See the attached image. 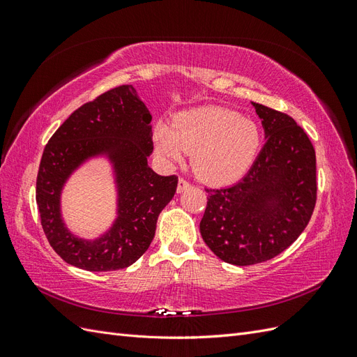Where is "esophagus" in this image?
<instances>
[{"label":"esophagus","instance_id":"34e87169","mask_svg":"<svg viewBox=\"0 0 357 357\" xmlns=\"http://www.w3.org/2000/svg\"><path fill=\"white\" fill-rule=\"evenodd\" d=\"M188 188H190V183L186 180V178H178V186H177V192L178 193H181V192H185Z\"/></svg>","mask_w":357,"mask_h":357}]
</instances>
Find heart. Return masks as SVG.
Segmentation results:
<instances>
[{"instance_id": "heart-1", "label": "heart", "mask_w": 357, "mask_h": 357, "mask_svg": "<svg viewBox=\"0 0 357 357\" xmlns=\"http://www.w3.org/2000/svg\"><path fill=\"white\" fill-rule=\"evenodd\" d=\"M153 138L156 152L168 160H181L183 153H192L193 169L208 183L240 177L261 144L255 122L220 107L181 113L172 126L158 125Z\"/></svg>"}]
</instances>
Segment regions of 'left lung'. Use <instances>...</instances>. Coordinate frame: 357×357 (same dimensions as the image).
Returning a JSON list of instances; mask_svg holds the SVG:
<instances>
[{
    "label": "left lung",
    "instance_id": "left-lung-1",
    "mask_svg": "<svg viewBox=\"0 0 357 357\" xmlns=\"http://www.w3.org/2000/svg\"><path fill=\"white\" fill-rule=\"evenodd\" d=\"M266 143L247 174L208 193L199 231L210 250L238 266L275 257L305 229L316 207V152L289 114L253 102Z\"/></svg>",
    "mask_w": 357,
    "mask_h": 357
}]
</instances>
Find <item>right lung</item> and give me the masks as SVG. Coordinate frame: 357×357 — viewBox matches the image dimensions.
<instances>
[{
  "instance_id": "obj_1",
  "label": "right lung",
  "mask_w": 357,
  "mask_h": 357,
  "mask_svg": "<svg viewBox=\"0 0 357 357\" xmlns=\"http://www.w3.org/2000/svg\"><path fill=\"white\" fill-rule=\"evenodd\" d=\"M152 114L132 84H122L75 110L43 152L36 199L43 231L63 261L86 271H116L132 265L152 243L160 211L172 199L177 176L149 167L153 152ZM105 154L118 183V219L93 242L73 236L61 222L60 192L72 171L89 157Z\"/></svg>"
}]
</instances>
